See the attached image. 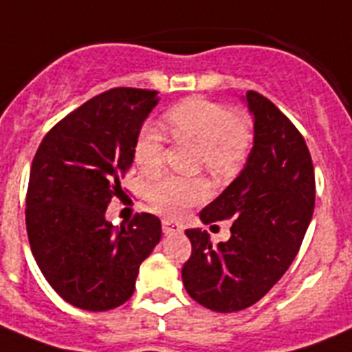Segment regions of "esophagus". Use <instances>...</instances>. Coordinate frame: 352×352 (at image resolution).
<instances>
[{"instance_id":"34e87169","label":"esophagus","mask_w":352,"mask_h":352,"mask_svg":"<svg viewBox=\"0 0 352 352\" xmlns=\"http://www.w3.org/2000/svg\"><path fill=\"white\" fill-rule=\"evenodd\" d=\"M163 232H164V235L180 234V232H182V228H180L179 225H175L173 221H170V219H163Z\"/></svg>"}]
</instances>
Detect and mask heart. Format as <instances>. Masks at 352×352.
Masks as SVG:
<instances>
[{"mask_svg": "<svg viewBox=\"0 0 352 352\" xmlns=\"http://www.w3.org/2000/svg\"><path fill=\"white\" fill-rule=\"evenodd\" d=\"M164 125L179 142L197 143L198 161L214 175H228L243 163L253 143L252 124L243 115H234L225 104L204 97H189L164 113ZM138 170L154 175L163 166L164 136L157 125L140 127L133 145ZM209 195L206 180L163 177L148 186L146 198L157 212L180 218Z\"/></svg>", "mask_w": 352, "mask_h": 352, "instance_id": "b5f03b06", "label": "heart"}]
</instances>
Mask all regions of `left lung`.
<instances>
[{"label": "left lung", "mask_w": 352, "mask_h": 352, "mask_svg": "<svg viewBox=\"0 0 352 352\" xmlns=\"http://www.w3.org/2000/svg\"><path fill=\"white\" fill-rule=\"evenodd\" d=\"M255 140L239 177L200 212L206 225L234 218L230 239L212 246L189 228L191 256L182 267L188 294L214 311L255 305L285 274L316 206L311 155L296 125L258 91L246 94Z\"/></svg>", "instance_id": "obj_1"}]
</instances>
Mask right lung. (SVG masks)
<instances>
[{
  "mask_svg": "<svg viewBox=\"0 0 352 352\" xmlns=\"http://www.w3.org/2000/svg\"><path fill=\"white\" fill-rule=\"evenodd\" d=\"M161 97L118 87L81 104L42 140L26 193V230L47 283L81 310L104 311L133 296L161 221L136 214L115 228L104 214L133 164L140 127Z\"/></svg>",
  "mask_w": 352,
  "mask_h": 352,
  "instance_id": "obj_1",
  "label": "right lung"
}]
</instances>
